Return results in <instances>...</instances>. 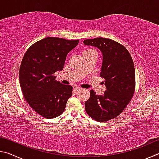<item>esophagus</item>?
I'll list each match as a JSON object with an SVG mask.
<instances>
[{"label": "esophagus", "mask_w": 159, "mask_h": 159, "mask_svg": "<svg viewBox=\"0 0 159 159\" xmlns=\"http://www.w3.org/2000/svg\"><path fill=\"white\" fill-rule=\"evenodd\" d=\"M74 90H75V91H76V92H78V91L80 90V89H81V88H80V87H77V86H76V87H74Z\"/></svg>", "instance_id": "obj_1"}]
</instances>
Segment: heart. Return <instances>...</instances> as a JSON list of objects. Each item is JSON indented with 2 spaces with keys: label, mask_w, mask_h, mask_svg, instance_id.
<instances>
[{
  "label": "heart",
  "mask_w": 159,
  "mask_h": 159,
  "mask_svg": "<svg viewBox=\"0 0 159 159\" xmlns=\"http://www.w3.org/2000/svg\"><path fill=\"white\" fill-rule=\"evenodd\" d=\"M92 50V49H88V50Z\"/></svg>",
  "instance_id": "heart-1"
}]
</instances>
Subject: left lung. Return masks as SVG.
Returning <instances> with one entry per match:
<instances>
[{
  "label": "left lung",
  "mask_w": 159,
  "mask_h": 159,
  "mask_svg": "<svg viewBox=\"0 0 159 159\" xmlns=\"http://www.w3.org/2000/svg\"><path fill=\"white\" fill-rule=\"evenodd\" d=\"M86 45L100 50L103 56L100 76L104 79L107 90L98 95L93 90L85 102L87 114L99 122L108 121L125 109L135 89V71L128 50L113 40L96 38L83 41Z\"/></svg>",
  "instance_id": "8db88e82"
}]
</instances>
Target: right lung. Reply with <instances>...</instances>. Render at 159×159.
<instances>
[{
	"instance_id": "obj_1",
	"label": "right lung",
	"mask_w": 159,
	"mask_h": 159,
	"mask_svg": "<svg viewBox=\"0 0 159 159\" xmlns=\"http://www.w3.org/2000/svg\"><path fill=\"white\" fill-rule=\"evenodd\" d=\"M79 42L47 37L32 45L24 56L19 74L21 89L29 106L43 117L62 114L72 95V86L57 81L54 74L63 70L66 55Z\"/></svg>"
}]
</instances>
